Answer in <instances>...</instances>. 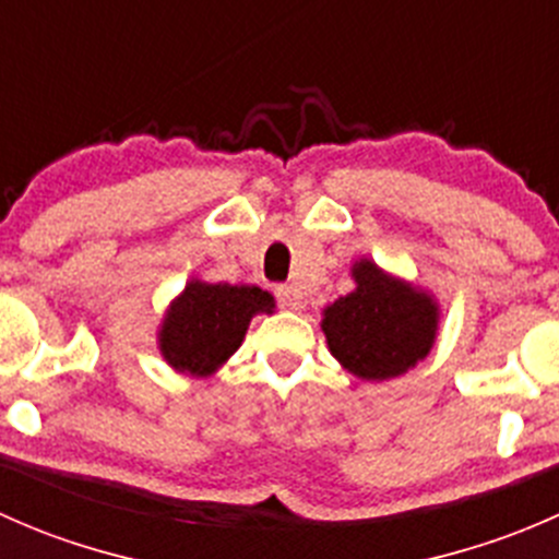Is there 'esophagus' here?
Listing matches in <instances>:
<instances>
[{"mask_svg":"<svg viewBox=\"0 0 559 559\" xmlns=\"http://www.w3.org/2000/svg\"><path fill=\"white\" fill-rule=\"evenodd\" d=\"M275 297H278L281 306L289 308V311H300L302 308V292L297 289L295 284H281L278 289H275Z\"/></svg>","mask_w":559,"mask_h":559,"instance_id":"34e87169","label":"esophagus"}]
</instances>
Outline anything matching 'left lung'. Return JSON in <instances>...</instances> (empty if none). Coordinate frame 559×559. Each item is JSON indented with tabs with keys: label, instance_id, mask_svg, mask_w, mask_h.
<instances>
[{
	"label": "left lung",
	"instance_id": "obj_1",
	"mask_svg": "<svg viewBox=\"0 0 559 559\" xmlns=\"http://www.w3.org/2000/svg\"><path fill=\"white\" fill-rule=\"evenodd\" d=\"M357 289L324 308L321 330L332 357L365 381L403 376L430 354L438 335V302L414 284L384 273L370 259L352 267Z\"/></svg>",
	"mask_w": 559,
	"mask_h": 559
}]
</instances>
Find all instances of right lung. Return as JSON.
Instances as JSON below:
<instances>
[{"mask_svg":"<svg viewBox=\"0 0 559 559\" xmlns=\"http://www.w3.org/2000/svg\"><path fill=\"white\" fill-rule=\"evenodd\" d=\"M273 308V295L259 286L191 278L162 319V357L178 373L207 379L238 352L253 316Z\"/></svg>","mask_w":559,"mask_h":559,"instance_id":"add662e5","label":"right lung"}]
</instances>
